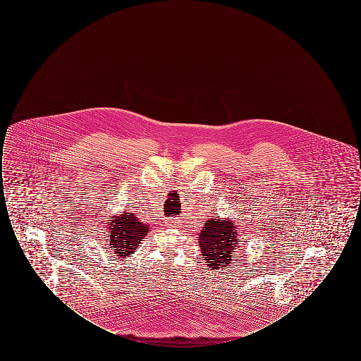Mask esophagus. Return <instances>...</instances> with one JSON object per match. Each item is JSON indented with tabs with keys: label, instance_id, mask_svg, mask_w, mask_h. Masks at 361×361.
Wrapping results in <instances>:
<instances>
[{
	"label": "esophagus",
	"instance_id": "34e87169",
	"mask_svg": "<svg viewBox=\"0 0 361 361\" xmlns=\"http://www.w3.org/2000/svg\"><path fill=\"white\" fill-rule=\"evenodd\" d=\"M171 222H173V224H177V219L176 218H173L172 221Z\"/></svg>",
	"mask_w": 361,
	"mask_h": 361
}]
</instances>
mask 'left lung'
<instances>
[{"instance_id": "1", "label": "left lung", "mask_w": 361, "mask_h": 361, "mask_svg": "<svg viewBox=\"0 0 361 361\" xmlns=\"http://www.w3.org/2000/svg\"><path fill=\"white\" fill-rule=\"evenodd\" d=\"M235 224L231 221L208 219L199 234V246L203 259L211 269L227 267L233 258H237L235 249L238 246V234Z\"/></svg>"}]
</instances>
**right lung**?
Returning a JSON list of instances; mask_svg holds the SVG:
<instances>
[{
  "instance_id": "1",
  "label": "right lung",
  "mask_w": 361,
  "mask_h": 361,
  "mask_svg": "<svg viewBox=\"0 0 361 361\" xmlns=\"http://www.w3.org/2000/svg\"><path fill=\"white\" fill-rule=\"evenodd\" d=\"M149 224H142L134 212H123L109 218L108 233L112 253L123 259L133 256L140 240L150 231Z\"/></svg>"
}]
</instances>
